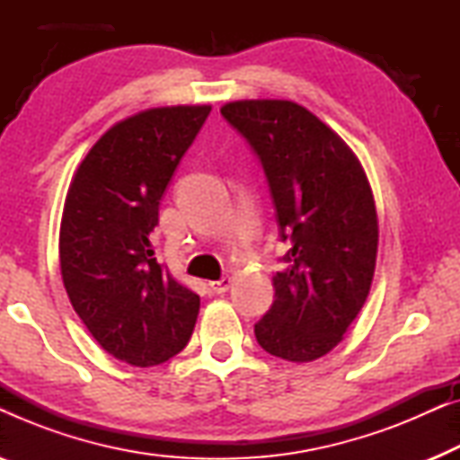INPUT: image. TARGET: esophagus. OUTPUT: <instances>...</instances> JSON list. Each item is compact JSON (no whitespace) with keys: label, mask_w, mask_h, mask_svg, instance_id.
Here are the masks:
<instances>
[{"label":"esophagus","mask_w":460,"mask_h":460,"mask_svg":"<svg viewBox=\"0 0 460 460\" xmlns=\"http://www.w3.org/2000/svg\"><path fill=\"white\" fill-rule=\"evenodd\" d=\"M230 285H232V280H230V279L213 280V282H209V291H211V293H216V295H222V293L228 291Z\"/></svg>","instance_id":"esophagus-1"}]
</instances>
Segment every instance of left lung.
<instances>
[{
  "label": "left lung",
  "instance_id": "1",
  "mask_svg": "<svg viewBox=\"0 0 460 460\" xmlns=\"http://www.w3.org/2000/svg\"><path fill=\"white\" fill-rule=\"evenodd\" d=\"M219 112L260 159L288 243L255 339L282 360L312 362L341 341L373 285L379 224L367 173L335 131L291 100H238Z\"/></svg>",
  "mask_w": 460,
  "mask_h": 460
}]
</instances>
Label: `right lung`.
<instances>
[{
	"label": "right lung",
	"mask_w": 460,
	"mask_h": 460,
	"mask_svg": "<svg viewBox=\"0 0 460 460\" xmlns=\"http://www.w3.org/2000/svg\"><path fill=\"white\" fill-rule=\"evenodd\" d=\"M211 106H163L128 117L93 144L68 186L60 272L92 337L131 367L186 348L200 299L156 261L150 243L175 167Z\"/></svg>",
	"instance_id": "right-lung-1"
}]
</instances>
